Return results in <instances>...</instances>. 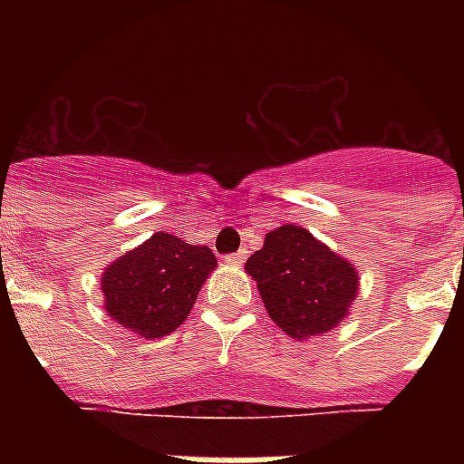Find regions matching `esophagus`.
Instances as JSON below:
<instances>
[{"label":"esophagus","mask_w":464,"mask_h":464,"mask_svg":"<svg viewBox=\"0 0 464 464\" xmlns=\"http://www.w3.org/2000/svg\"><path fill=\"white\" fill-rule=\"evenodd\" d=\"M246 255H247V250H238V253L226 255V262H231V265H240V262L246 260Z\"/></svg>","instance_id":"esophagus-1"}]
</instances>
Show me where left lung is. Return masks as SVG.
I'll return each mask as SVG.
<instances>
[{
  "label": "left lung",
  "instance_id": "8db88e82",
  "mask_svg": "<svg viewBox=\"0 0 464 464\" xmlns=\"http://www.w3.org/2000/svg\"><path fill=\"white\" fill-rule=\"evenodd\" d=\"M246 272L257 282L269 317L294 339L342 323L359 291L356 269L294 224L267 233Z\"/></svg>",
  "mask_w": 464,
  "mask_h": 464
}]
</instances>
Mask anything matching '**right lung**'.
I'll return each instance as SVG.
<instances>
[{
  "label": "right lung",
  "instance_id": "right-lung-1",
  "mask_svg": "<svg viewBox=\"0 0 464 464\" xmlns=\"http://www.w3.org/2000/svg\"><path fill=\"white\" fill-rule=\"evenodd\" d=\"M217 267L207 246H189L156 233L105 269V310L112 320L144 337H163L182 324L202 282Z\"/></svg>",
  "mask_w": 464,
  "mask_h": 464
}]
</instances>
